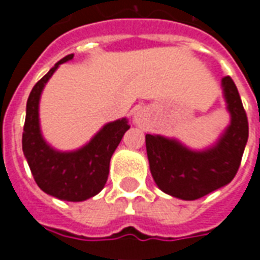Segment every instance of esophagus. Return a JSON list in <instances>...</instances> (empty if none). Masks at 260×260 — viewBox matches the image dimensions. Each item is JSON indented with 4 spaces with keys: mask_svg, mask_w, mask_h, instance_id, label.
<instances>
[{
    "mask_svg": "<svg viewBox=\"0 0 260 260\" xmlns=\"http://www.w3.org/2000/svg\"><path fill=\"white\" fill-rule=\"evenodd\" d=\"M147 121H149V115H147L146 110H143V108L136 110L135 114H134V124L138 125V126H145Z\"/></svg>",
    "mask_w": 260,
    "mask_h": 260,
    "instance_id": "34e87169",
    "label": "esophagus"
}]
</instances>
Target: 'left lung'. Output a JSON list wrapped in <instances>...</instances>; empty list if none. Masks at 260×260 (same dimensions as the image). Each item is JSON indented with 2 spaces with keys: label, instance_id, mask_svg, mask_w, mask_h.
<instances>
[{
  "label": "left lung",
  "instance_id": "1",
  "mask_svg": "<svg viewBox=\"0 0 260 260\" xmlns=\"http://www.w3.org/2000/svg\"><path fill=\"white\" fill-rule=\"evenodd\" d=\"M230 124L216 142L191 149L177 138L146 135V152L156 185L170 196L195 201L230 184L248 142V119L240 93L230 76L221 79Z\"/></svg>",
  "mask_w": 260,
  "mask_h": 260
}]
</instances>
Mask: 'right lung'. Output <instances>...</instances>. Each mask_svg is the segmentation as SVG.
I'll list each match as a JSON object with an SVG mask.
<instances>
[{
	"instance_id": "right-lung-1",
	"label": "right lung",
	"mask_w": 260,
	"mask_h": 260,
	"mask_svg": "<svg viewBox=\"0 0 260 260\" xmlns=\"http://www.w3.org/2000/svg\"><path fill=\"white\" fill-rule=\"evenodd\" d=\"M74 58L59 59L31 89L26 104L22 149L33 178L43 192L67 202H83L102 191L108 178L110 160L129 129L126 118L104 124L91 139L75 150H58L48 143L40 125V99L58 67Z\"/></svg>"
}]
</instances>
